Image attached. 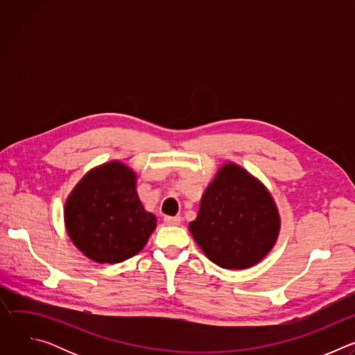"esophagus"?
Wrapping results in <instances>:
<instances>
[{"label": "esophagus", "instance_id": "34e87169", "mask_svg": "<svg viewBox=\"0 0 355 355\" xmlns=\"http://www.w3.org/2000/svg\"><path fill=\"white\" fill-rule=\"evenodd\" d=\"M181 218L180 216H164V223L170 225V226H177L180 225Z\"/></svg>", "mask_w": 355, "mask_h": 355}]
</instances>
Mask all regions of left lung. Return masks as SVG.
<instances>
[{
    "label": "left lung",
    "instance_id": "1",
    "mask_svg": "<svg viewBox=\"0 0 355 355\" xmlns=\"http://www.w3.org/2000/svg\"><path fill=\"white\" fill-rule=\"evenodd\" d=\"M189 230L216 266L243 270L272 248L279 216L268 191L236 164H226L200 199Z\"/></svg>",
    "mask_w": 355,
    "mask_h": 355
}]
</instances>
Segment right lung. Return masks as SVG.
I'll return each mask as SVG.
<instances>
[{"instance_id":"obj_1","label":"right lung","mask_w":355,"mask_h":355,"mask_svg":"<svg viewBox=\"0 0 355 355\" xmlns=\"http://www.w3.org/2000/svg\"><path fill=\"white\" fill-rule=\"evenodd\" d=\"M64 220L71 241L96 263H122L156 229L136 192V175L121 163L88 173L69 196Z\"/></svg>"}]
</instances>
